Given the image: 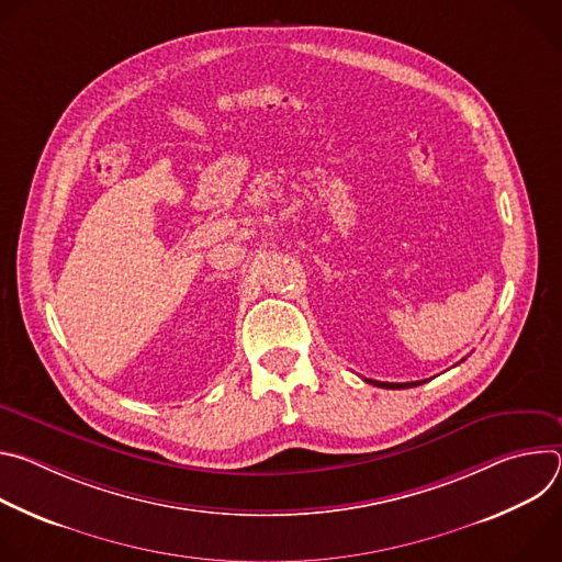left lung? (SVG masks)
<instances>
[{
    "mask_svg": "<svg viewBox=\"0 0 562 562\" xmlns=\"http://www.w3.org/2000/svg\"><path fill=\"white\" fill-rule=\"evenodd\" d=\"M364 380L375 384V386H382V389H409V386H418V384L427 382V380H416V382H378V380H369V378H364Z\"/></svg>",
    "mask_w": 562,
    "mask_h": 562,
    "instance_id": "1",
    "label": "left lung"
}]
</instances>
